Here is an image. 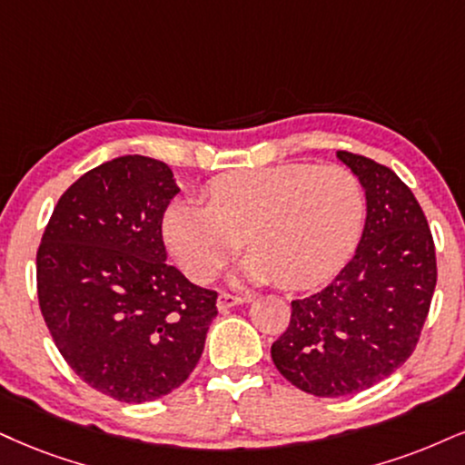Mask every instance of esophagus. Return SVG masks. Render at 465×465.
<instances>
[{
	"label": "esophagus",
	"instance_id": "esophagus-1",
	"mask_svg": "<svg viewBox=\"0 0 465 465\" xmlns=\"http://www.w3.org/2000/svg\"><path fill=\"white\" fill-rule=\"evenodd\" d=\"M243 302H245L243 295H232V293H226V291H222L220 297H217V308H220L222 312H226L228 308L239 306V303H243Z\"/></svg>",
	"mask_w": 465,
	"mask_h": 465
}]
</instances>
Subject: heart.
Wrapping results in <instances>:
<instances>
[{"instance_id": "heart-1", "label": "heart", "mask_w": 465, "mask_h": 465, "mask_svg": "<svg viewBox=\"0 0 465 465\" xmlns=\"http://www.w3.org/2000/svg\"><path fill=\"white\" fill-rule=\"evenodd\" d=\"M204 203L165 211L163 237L189 280L211 282L248 245L243 276L303 289L330 278L358 245L364 189L341 165L282 163L206 183Z\"/></svg>"}]
</instances>
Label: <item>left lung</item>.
Wrapping results in <instances>:
<instances>
[{
	"label": "left lung",
	"mask_w": 465,
	"mask_h": 465,
	"mask_svg": "<svg viewBox=\"0 0 465 465\" xmlns=\"http://www.w3.org/2000/svg\"><path fill=\"white\" fill-rule=\"evenodd\" d=\"M366 193L355 256L323 291L291 302L272 360L300 391L347 397L392 375L414 353L431 308L438 262L427 217L386 165L338 151Z\"/></svg>",
	"instance_id": "8db88e82"
}]
</instances>
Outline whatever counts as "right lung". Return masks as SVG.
I'll return each mask as SVG.
<instances>
[{"label":"right lung","mask_w":465,"mask_h":465,"mask_svg":"<svg viewBox=\"0 0 465 465\" xmlns=\"http://www.w3.org/2000/svg\"><path fill=\"white\" fill-rule=\"evenodd\" d=\"M179 193L157 159L124 154L57 200L36 252L38 306L82 381L146 403L196 369L217 293L165 262L163 213Z\"/></svg>","instance_id":"add662e5"}]
</instances>
